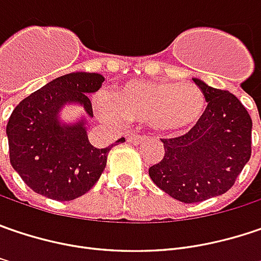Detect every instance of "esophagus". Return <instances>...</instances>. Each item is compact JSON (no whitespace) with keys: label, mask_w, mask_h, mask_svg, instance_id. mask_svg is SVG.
<instances>
[{"label":"esophagus","mask_w":261,"mask_h":261,"mask_svg":"<svg viewBox=\"0 0 261 261\" xmlns=\"http://www.w3.org/2000/svg\"><path fill=\"white\" fill-rule=\"evenodd\" d=\"M146 139H147V136H145V134H137V133L128 134V142L134 143V145H139V143L145 142Z\"/></svg>","instance_id":"esophagus-1"}]
</instances>
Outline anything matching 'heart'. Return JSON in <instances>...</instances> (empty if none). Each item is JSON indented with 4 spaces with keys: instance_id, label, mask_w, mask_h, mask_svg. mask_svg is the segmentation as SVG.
Returning <instances> with one entry per match:
<instances>
[{
    "instance_id": "obj_1",
    "label": "heart",
    "mask_w": 261,
    "mask_h": 261,
    "mask_svg": "<svg viewBox=\"0 0 261 261\" xmlns=\"http://www.w3.org/2000/svg\"><path fill=\"white\" fill-rule=\"evenodd\" d=\"M96 111L106 121L147 122L162 131H186L205 112L207 99L195 85L168 81H140L125 85L112 99L99 96Z\"/></svg>"
}]
</instances>
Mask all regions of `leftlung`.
Instances as JSON below:
<instances>
[{
	"mask_svg": "<svg viewBox=\"0 0 261 261\" xmlns=\"http://www.w3.org/2000/svg\"><path fill=\"white\" fill-rule=\"evenodd\" d=\"M207 108L186 134L162 139L164 158L149 168L152 181L177 201L192 204L223 195L251 156V116L229 91L199 80Z\"/></svg>",
	"mask_w": 261,
	"mask_h": 261,
	"instance_id": "1",
	"label": "left lung"
}]
</instances>
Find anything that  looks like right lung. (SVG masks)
<instances>
[{
	"instance_id": "1",
	"label": "right lung",
	"mask_w": 261,
	"mask_h": 261,
	"mask_svg": "<svg viewBox=\"0 0 261 261\" xmlns=\"http://www.w3.org/2000/svg\"><path fill=\"white\" fill-rule=\"evenodd\" d=\"M103 81L100 73H68L14 108L7 122L10 162L34 192L56 201H72L100 178L112 146L97 149L91 145L84 119L75 125H62L57 116L70 101L83 105L93 116L87 94L97 91ZM119 142L125 139L121 137L116 143Z\"/></svg>"
}]
</instances>
